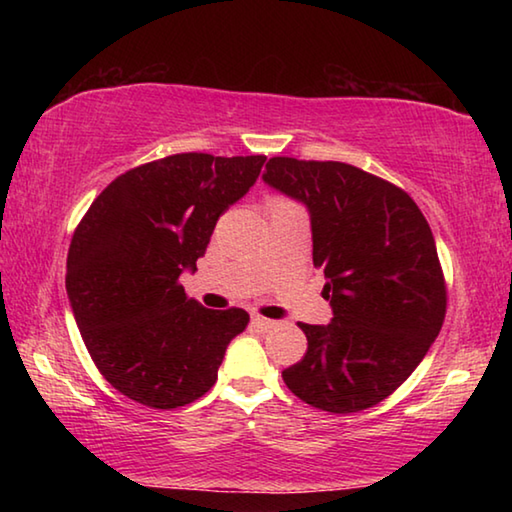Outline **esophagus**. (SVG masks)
Returning <instances> with one entry per match:
<instances>
[{
    "label": "esophagus",
    "instance_id": "esophagus-1",
    "mask_svg": "<svg viewBox=\"0 0 512 512\" xmlns=\"http://www.w3.org/2000/svg\"><path fill=\"white\" fill-rule=\"evenodd\" d=\"M250 325H253L257 332H268V329L275 327V320H268L264 316H253V320H250Z\"/></svg>",
    "mask_w": 512,
    "mask_h": 512
}]
</instances>
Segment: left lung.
<instances>
[{
	"label": "left lung",
	"instance_id": "1",
	"mask_svg": "<svg viewBox=\"0 0 512 512\" xmlns=\"http://www.w3.org/2000/svg\"><path fill=\"white\" fill-rule=\"evenodd\" d=\"M264 183L307 207L327 325L300 323L307 352L282 372L293 395L329 413L386 400L443 327L436 241L413 198L345 162L271 158Z\"/></svg>",
	"mask_w": 512,
	"mask_h": 512
}]
</instances>
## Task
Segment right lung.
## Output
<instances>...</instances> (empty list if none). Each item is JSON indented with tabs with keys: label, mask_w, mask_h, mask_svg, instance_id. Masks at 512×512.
<instances>
[{
	"label": "right lung",
	"mask_w": 512,
	"mask_h": 512,
	"mask_svg": "<svg viewBox=\"0 0 512 512\" xmlns=\"http://www.w3.org/2000/svg\"><path fill=\"white\" fill-rule=\"evenodd\" d=\"M264 162L169 155L121 173L83 216L65 289L85 348L119 393L178 409L214 386L250 316L189 300L180 275L196 271L219 216L248 194Z\"/></svg>",
	"instance_id": "obj_1"
}]
</instances>
